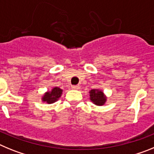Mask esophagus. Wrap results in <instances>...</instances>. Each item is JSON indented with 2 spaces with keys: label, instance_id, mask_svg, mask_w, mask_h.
<instances>
[{
  "label": "esophagus",
  "instance_id": "1",
  "mask_svg": "<svg viewBox=\"0 0 154 154\" xmlns=\"http://www.w3.org/2000/svg\"><path fill=\"white\" fill-rule=\"evenodd\" d=\"M72 89H80V86L79 85H72Z\"/></svg>",
  "mask_w": 154,
  "mask_h": 154
}]
</instances>
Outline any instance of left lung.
Returning a JSON list of instances; mask_svg holds the SVG:
<instances>
[{
    "label": "left lung",
    "instance_id": "obj_1",
    "mask_svg": "<svg viewBox=\"0 0 154 154\" xmlns=\"http://www.w3.org/2000/svg\"><path fill=\"white\" fill-rule=\"evenodd\" d=\"M90 93V99L91 101L93 102V103L98 105V106H102L106 103V97L103 95V92L98 90V89H92L89 92Z\"/></svg>",
    "mask_w": 154,
    "mask_h": 154
}]
</instances>
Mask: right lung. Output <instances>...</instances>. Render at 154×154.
Segmentation results:
<instances>
[{"label": "right lung", "mask_w": 154, "mask_h": 154, "mask_svg": "<svg viewBox=\"0 0 154 154\" xmlns=\"http://www.w3.org/2000/svg\"><path fill=\"white\" fill-rule=\"evenodd\" d=\"M62 90L58 88V87H55L54 89L51 90V92H48L45 94L44 97L42 98V100L45 102H47L48 103H52L54 102L57 101L58 99L62 95Z\"/></svg>", "instance_id": "obj_1"}]
</instances>
